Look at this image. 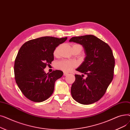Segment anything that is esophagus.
Returning <instances> with one entry per match:
<instances>
[{
  "mask_svg": "<svg viewBox=\"0 0 130 130\" xmlns=\"http://www.w3.org/2000/svg\"><path fill=\"white\" fill-rule=\"evenodd\" d=\"M64 76H67V75H68V73L64 72Z\"/></svg>",
  "mask_w": 130,
  "mask_h": 130,
  "instance_id": "34e87169",
  "label": "esophagus"
}]
</instances>
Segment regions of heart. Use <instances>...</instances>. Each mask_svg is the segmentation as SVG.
Returning a JSON list of instances; mask_svg holds the SVG:
<instances>
[{"mask_svg":"<svg viewBox=\"0 0 130 130\" xmlns=\"http://www.w3.org/2000/svg\"><path fill=\"white\" fill-rule=\"evenodd\" d=\"M59 47H56L54 51V55H56L58 52ZM56 67L57 69L60 70L65 72H70L72 71L76 66V64L73 61H67L66 60H61L57 61L55 64Z\"/></svg>","mask_w":130,"mask_h":130,"instance_id":"heart-1","label":"heart"}]
</instances>
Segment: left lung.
Instances as JSON below:
<instances>
[{
    "label": "left lung",
    "instance_id": "1",
    "mask_svg": "<svg viewBox=\"0 0 130 130\" xmlns=\"http://www.w3.org/2000/svg\"><path fill=\"white\" fill-rule=\"evenodd\" d=\"M73 42L82 45L85 57L76 70L87 77L75 75V80L71 87L73 98L82 104L95 103L103 96L113 78L115 59L111 47L92 35L73 37Z\"/></svg>",
    "mask_w": 130,
    "mask_h": 130
}]
</instances>
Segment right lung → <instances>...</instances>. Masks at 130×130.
I'll return each mask as SVG.
<instances>
[{
  "instance_id": "add662e5",
  "label": "right lung",
  "mask_w": 130,
  "mask_h": 130,
  "mask_svg": "<svg viewBox=\"0 0 130 130\" xmlns=\"http://www.w3.org/2000/svg\"><path fill=\"white\" fill-rule=\"evenodd\" d=\"M67 37L45 36L30 40L20 47L15 60L16 82L20 91L30 101L43 102L53 94L55 81L63 76L59 70L44 71L54 60V52Z\"/></svg>"
}]
</instances>
